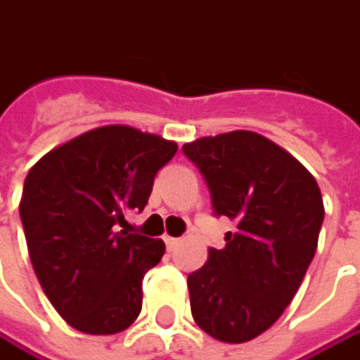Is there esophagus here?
I'll return each instance as SVG.
<instances>
[{"instance_id": "1", "label": "esophagus", "mask_w": 360, "mask_h": 360, "mask_svg": "<svg viewBox=\"0 0 360 360\" xmlns=\"http://www.w3.org/2000/svg\"><path fill=\"white\" fill-rule=\"evenodd\" d=\"M165 244H167V248H169V250H175V248H177V244H179V238L165 236Z\"/></svg>"}]
</instances>
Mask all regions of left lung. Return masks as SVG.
Instances as JSON below:
<instances>
[{
  "mask_svg": "<svg viewBox=\"0 0 360 360\" xmlns=\"http://www.w3.org/2000/svg\"><path fill=\"white\" fill-rule=\"evenodd\" d=\"M183 153L207 183L214 214L236 224L187 277L193 320L220 342H248L279 320L304 281L324 222L320 187L257 132L198 138Z\"/></svg>",
  "mask_w": 360,
  "mask_h": 360,
  "instance_id": "1",
  "label": "left lung"
}]
</instances>
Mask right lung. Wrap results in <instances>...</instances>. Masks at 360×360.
<instances>
[{"label":"right lung","instance_id":"right-lung-1","mask_svg":"<svg viewBox=\"0 0 360 360\" xmlns=\"http://www.w3.org/2000/svg\"><path fill=\"white\" fill-rule=\"evenodd\" d=\"M177 144L130 126H101L46 153L24 181L20 218L34 273L63 320L117 334L142 309V279L165 243L128 234Z\"/></svg>","mask_w":360,"mask_h":360}]
</instances>
